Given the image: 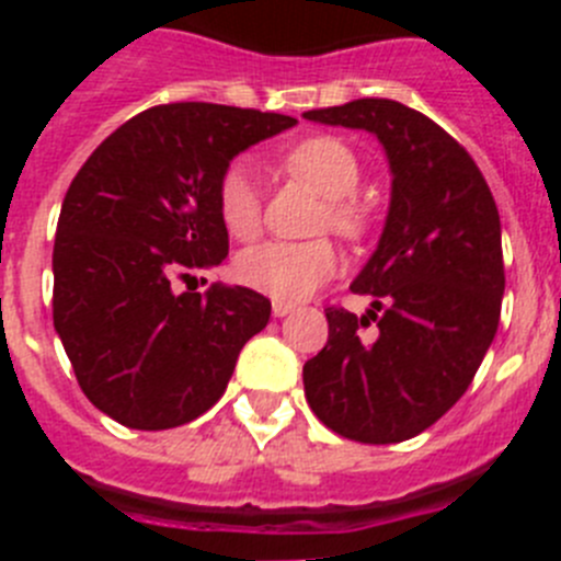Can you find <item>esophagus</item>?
I'll list each match as a JSON object with an SVG mask.
<instances>
[{
    "label": "esophagus",
    "mask_w": 561,
    "mask_h": 561,
    "mask_svg": "<svg viewBox=\"0 0 561 561\" xmlns=\"http://www.w3.org/2000/svg\"><path fill=\"white\" fill-rule=\"evenodd\" d=\"M291 311H295V304H286V300H275V304H272V314L275 317H286L291 314Z\"/></svg>",
    "instance_id": "obj_1"
}]
</instances>
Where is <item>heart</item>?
<instances>
[{
  "mask_svg": "<svg viewBox=\"0 0 561 561\" xmlns=\"http://www.w3.org/2000/svg\"><path fill=\"white\" fill-rule=\"evenodd\" d=\"M284 168L325 196L323 225L342 236H362L368 227V210L354 199L359 187V160L336 137H309L284 153ZM216 210L238 241H250L261 230V191L250 162H232L216 185ZM340 270V255L329 241L289 244V241H264L247 247L236 257V277L244 286L275 300L297 304L314 295L320 286Z\"/></svg>",
  "mask_w": 561,
  "mask_h": 561,
  "instance_id": "heart-1",
  "label": "heart"
}]
</instances>
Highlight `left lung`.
Masks as SVG:
<instances>
[{
  "mask_svg": "<svg viewBox=\"0 0 561 561\" xmlns=\"http://www.w3.org/2000/svg\"><path fill=\"white\" fill-rule=\"evenodd\" d=\"M304 117L374 134L390 165L379 244L351 284L374 304L362 317L325 309L329 342L304 365L306 399L345 438L399 444L466 393L497 334V205L466 148L404 103L362 98Z\"/></svg>",
  "mask_w": 561,
  "mask_h": 561,
  "instance_id": "left-lung-1",
  "label": "left lung"
}]
</instances>
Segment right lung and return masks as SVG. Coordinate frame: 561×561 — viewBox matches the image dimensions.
Masks as SVG:
<instances>
[{
    "instance_id": "obj_1",
    "label": "right lung",
    "mask_w": 561,
    "mask_h": 561,
    "mask_svg": "<svg viewBox=\"0 0 561 561\" xmlns=\"http://www.w3.org/2000/svg\"><path fill=\"white\" fill-rule=\"evenodd\" d=\"M295 117L168 103L123 123L64 196L53 250V323L78 385L108 419L171 430L221 399L272 304L247 286L180 280L219 266L216 185L238 153Z\"/></svg>"
}]
</instances>
